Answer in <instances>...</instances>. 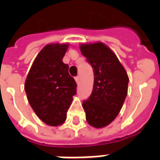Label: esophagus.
Instances as JSON below:
<instances>
[{
  "mask_svg": "<svg viewBox=\"0 0 160 160\" xmlns=\"http://www.w3.org/2000/svg\"><path fill=\"white\" fill-rule=\"evenodd\" d=\"M75 82L77 83V84H79L80 83V76H76V77L75 78Z\"/></svg>",
  "mask_w": 160,
  "mask_h": 160,
  "instance_id": "34e87169",
  "label": "esophagus"
}]
</instances>
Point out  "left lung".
I'll return each mask as SVG.
<instances>
[{
    "mask_svg": "<svg viewBox=\"0 0 160 160\" xmlns=\"http://www.w3.org/2000/svg\"><path fill=\"white\" fill-rule=\"evenodd\" d=\"M80 51L93 67L94 87L82 106L88 124L100 129L119 114L128 93L129 76L114 52L103 42L82 43Z\"/></svg>",
    "mask_w": 160,
    "mask_h": 160,
    "instance_id": "left-lung-1",
    "label": "left lung"
}]
</instances>
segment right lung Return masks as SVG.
Returning a JSON list of instances; mask_svg holds the SVG:
<instances>
[{"label": "right lung", "mask_w": 160, "mask_h": 160, "mask_svg": "<svg viewBox=\"0 0 160 160\" xmlns=\"http://www.w3.org/2000/svg\"><path fill=\"white\" fill-rule=\"evenodd\" d=\"M69 43H51L44 46L34 60L25 82L27 100L41 120L59 126L76 94V83L69 75V65L62 61Z\"/></svg>", "instance_id": "add662e5"}]
</instances>
